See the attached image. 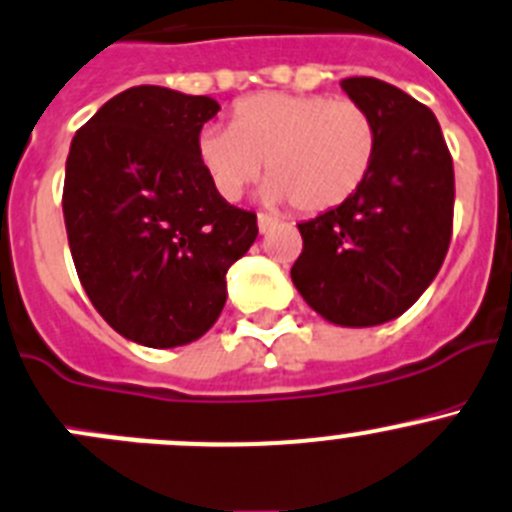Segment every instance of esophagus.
<instances>
[{
	"label": "esophagus",
	"mask_w": 512,
	"mask_h": 512,
	"mask_svg": "<svg viewBox=\"0 0 512 512\" xmlns=\"http://www.w3.org/2000/svg\"><path fill=\"white\" fill-rule=\"evenodd\" d=\"M275 225H277L275 217H270V215H257V230H260V235H267V232H270Z\"/></svg>",
	"instance_id": "esophagus-1"
}]
</instances>
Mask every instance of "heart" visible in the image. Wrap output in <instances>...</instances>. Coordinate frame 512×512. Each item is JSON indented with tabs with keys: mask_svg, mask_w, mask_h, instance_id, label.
<instances>
[{
	"mask_svg": "<svg viewBox=\"0 0 512 512\" xmlns=\"http://www.w3.org/2000/svg\"><path fill=\"white\" fill-rule=\"evenodd\" d=\"M377 152L372 114L352 99L265 92L242 99L230 127L197 137V160L212 190L237 202L267 165L262 200L320 215L345 205L370 177Z\"/></svg>",
	"mask_w": 512,
	"mask_h": 512,
	"instance_id": "b5f03b06",
	"label": "heart"
}]
</instances>
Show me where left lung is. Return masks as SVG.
I'll return each instance as SVG.
<instances>
[{
  "instance_id": "obj_1",
  "label": "left lung",
  "mask_w": 512,
  "mask_h": 512,
  "mask_svg": "<svg viewBox=\"0 0 512 512\" xmlns=\"http://www.w3.org/2000/svg\"><path fill=\"white\" fill-rule=\"evenodd\" d=\"M377 127L365 185L330 212L300 222L290 275L327 322L372 327L403 315L438 275L453 232V160L435 114L372 77L340 82Z\"/></svg>"
}]
</instances>
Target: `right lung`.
Here are the masks:
<instances>
[{
    "mask_svg": "<svg viewBox=\"0 0 512 512\" xmlns=\"http://www.w3.org/2000/svg\"><path fill=\"white\" fill-rule=\"evenodd\" d=\"M217 112L205 94L142 84L104 102L69 147L62 210L79 282L137 345L200 340L257 237L255 212L222 200L197 160Z\"/></svg>",
    "mask_w": 512,
    "mask_h": 512,
    "instance_id": "1",
    "label": "right lung"
}]
</instances>
